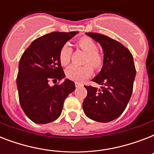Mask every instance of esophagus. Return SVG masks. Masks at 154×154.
Returning <instances> with one entry per match:
<instances>
[{
    "label": "esophagus",
    "mask_w": 154,
    "mask_h": 154,
    "mask_svg": "<svg viewBox=\"0 0 154 154\" xmlns=\"http://www.w3.org/2000/svg\"><path fill=\"white\" fill-rule=\"evenodd\" d=\"M75 86H76V88H80V87L82 86V85L78 83V82H75Z\"/></svg>",
    "instance_id": "esophagus-1"
}]
</instances>
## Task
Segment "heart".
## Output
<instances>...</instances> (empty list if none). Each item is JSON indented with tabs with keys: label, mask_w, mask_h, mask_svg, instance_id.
Wrapping results in <instances>:
<instances>
[{
	"label": "heart",
	"mask_w": 154,
	"mask_h": 154,
	"mask_svg": "<svg viewBox=\"0 0 154 154\" xmlns=\"http://www.w3.org/2000/svg\"><path fill=\"white\" fill-rule=\"evenodd\" d=\"M77 45L87 53L85 63H90L94 68L101 67L103 62V57L100 52L97 50L96 43L93 39L88 37H82L77 40ZM72 55V48L69 44H65L59 52V60L63 66L69 63ZM93 67L88 64L84 66L72 65L66 69V77L76 82H83L93 73Z\"/></svg>",
	"instance_id": "obj_1"
}]
</instances>
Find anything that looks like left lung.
<instances>
[{"label": "left lung", "instance_id": "1", "mask_svg": "<svg viewBox=\"0 0 154 154\" xmlns=\"http://www.w3.org/2000/svg\"><path fill=\"white\" fill-rule=\"evenodd\" d=\"M102 47L104 60L101 72L92 80L101 89L85 86L87 96L83 110L87 117L99 122H109L124 112L131 97L136 76L134 57L120 42L97 32H86Z\"/></svg>", "mask_w": 154, "mask_h": 154}]
</instances>
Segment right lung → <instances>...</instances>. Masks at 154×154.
<instances>
[{
  "label": "right lung",
  "instance_id": "1",
  "mask_svg": "<svg viewBox=\"0 0 154 154\" xmlns=\"http://www.w3.org/2000/svg\"><path fill=\"white\" fill-rule=\"evenodd\" d=\"M77 32L44 35L33 41L20 57L17 77L19 101L26 116L37 124L57 119L65 98L75 90L74 82L69 79L53 86L49 83L65 78L59 52Z\"/></svg>",
  "mask_w": 154,
  "mask_h": 154
}]
</instances>
